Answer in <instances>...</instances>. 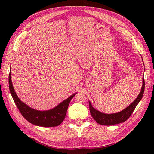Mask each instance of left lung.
I'll return each mask as SVG.
<instances>
[{
	"label": "left lung",
	"mask_w": 154,
	"mask_h": 154,
	"mask_svg": "<svg viewBox=\"0 0 154 154\" xmlns=\"http://www.w3.org/2000/svg\"><path fill=\"white\" fill-rule=\"evenodd\" d=\"M144 80L143 78V85L140 92L132 103L129 105L127 107H126L123 110L117 113L113 114H105L97 110L94 109L91 105L90 101L89 103V109L90 112L92 116V117L94 119L96 122L101 125H113L119 124L121 123H123L125 121H127L132 112H134L135 108H136L137 104L139 103V101L142 99V97L144 94Z\"/></svg>",
	"instance_id": "obj_1"
}]
</instances>
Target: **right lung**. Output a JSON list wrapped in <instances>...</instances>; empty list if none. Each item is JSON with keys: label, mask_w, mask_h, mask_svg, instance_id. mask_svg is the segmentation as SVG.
<instances>
[{"label": "right lung", "mask_w": 154, "mask_h": 154, "mask_svg": "<svg viewBox=\"0 0 154 154\" xmlns=\"http://www.w3.org/2000/svg\"><path fill=\"white\" fill-rule=\"evenodd\" d=\"M9 87L13 99L23 117L32 124L44 127H57L61 124L66 118L70 101L77 94L75 92L52 109L38 110L25 104L17 95L11 81V69L9 74Z\"/></svg>", "instance_id": "add662e5"}]
</instances>
